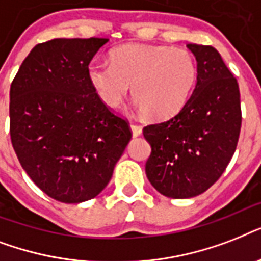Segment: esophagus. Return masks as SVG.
<instances>
[{"mask_svg": "<svg viewBox=\"0 0 261 261\" xmlns=\"http://www.w3.org/2000/svg\"><path fill=\"white\" fill-rule=\"evenodd\" d=\"M131 133H133V137H139V135L142 134V127L138 126V124H131L130 126Z\"/></svg>", "mask_w": 261, "mask_h": 261, "instance_id": "1", "label": "esophagus"}]
</instances>
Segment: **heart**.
<instances>
[{
    "mask_svg": "<svg viewBox=\"0 0 261 261\" xmlns=\"http://www.w3.org/2000/svg\"><path fill=\"white\" fill-rule=\"evenodd\" d=\"M88 80L106 106L116 108L133 87L135 106L154 120H167L186 106L198 80L194 54L182 47L124 44L111 63L92 61Z\"/></svg>",
    "mask_w": 261,
    "mask_h": 261,
    "instance_id": "heart-1",
    "label": "heart"
}]
</instances>
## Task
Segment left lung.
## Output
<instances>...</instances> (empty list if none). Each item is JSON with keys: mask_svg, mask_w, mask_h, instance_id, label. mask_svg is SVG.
<instances>
[{"mask_svg": "<svg viewBox=\"0 0 261 261\" xmlns=\"http://www.w3.org/2000/svg\"><path fill=\"white\" fill-rule=\"evenodd\" d=\"M198 63L195 89L182 110L165 122L149 124L146 176L168 198L203 194L230 163L241 130L237 80L214 47L187 44Z\"/></svg>", "mask_w": 261, "mask_h": 261, "instance_id": "left-lung-1", "label": "left lung"}]
</instances>
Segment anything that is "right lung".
Segmentation results:
<instances>
[{"label":"right lung","mask_w":261,"mask_h":261,"mask_svg":"<svg viewBox=\"0 0 261 261\" xmlns=\"http://www.w3.org/2000/svg\"><path fill=\"white\" fill-rule=\"evenodd\" d=\"M108 39H53L31 50L10 85V139L31 180L62 203L97 196L131 139L88 80Z\"/></svg>","instance_id":"obj_1"}]
</instances>
